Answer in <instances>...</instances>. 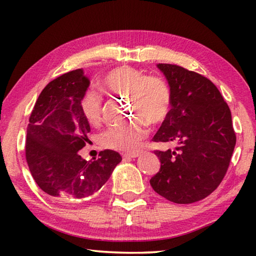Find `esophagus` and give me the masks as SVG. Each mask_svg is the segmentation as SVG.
Wrapping results in <instances>:
<instances>
[{"label": "esophagus", "instance_id": "obj_1", "mask_svg": "<svg viewBox=\"0 0 256 256\" xmlns=\"http://www.w3.org/2000/svg\"><path fill=\"white\" fill-rule=\"evenodd\" d=\"M138 156V152H130V154H123V158H136Z\"/></svg>", "mask_w": 256, "mask_h": 256}]
</instances>
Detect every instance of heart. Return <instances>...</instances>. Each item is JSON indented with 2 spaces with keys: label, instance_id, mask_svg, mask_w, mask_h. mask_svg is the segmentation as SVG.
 Wrapping results in <instances>:
<instances>
[{
  "label": "heart",
  "instance_id": "obj_1",
  "mask_svg": "<svg viewBox=\"0 0 256 256\" xmlns=\"http://www.w3.org/2000/svg\"><path fill=\"white\" fill-rule=\"evenodd\" d=\"M104 90L118 97H128L136 120L124 125L107 128L100 136V144L107 149L133 151L148 136V123L159 124L166 118L172 104L170 86L162 78L144 76L131 66H120L106 73L100 81ZM82 114L90 124L102 122V97L88 90L81 99Z\"/></svg>",
  "mask_w": 256,
  "mask_h": 256
}]
</instances>
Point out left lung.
<instances>
[{
	"instance_id": "1",
	"label": "left lung",
	"mask_w": 256,
	"mask_h": 256,
	"mask_svg": "<svg viewBox=\"0 0 256 256\" xmlns=\"http://www.w3.org/2000/svg\"><path fill=\"white\" fill-rule=\"evenodd\" d=\"M170 84L172 108L152 141L172 144L156 150L160 170L150 184L180 204L206 198L222 183L236 144L232 112L218 88L196 72L158 64Z\"/></svg>"
}]
</instances>
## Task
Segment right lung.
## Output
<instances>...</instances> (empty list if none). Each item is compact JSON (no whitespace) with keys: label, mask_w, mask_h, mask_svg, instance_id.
<instances>
[{"label":"right lung","mask_w":256,"mask_h":256,"mask_svg":"<svg viewBox=\"0 0 256 256\" xmlns=\"http://www.w3.org/2000/svg\"><path fill=\"white\" fill-rule=\"evenodd\" d=\"M89 84L82 68L64 73L42 89L30 114L26 159L37 185L55 200L92 196L122 160L112 150L89 162L79 154L89 141L90 125L81 110Z\"/></svg>","instance_id":"right-lung-1"}]
</instances>
